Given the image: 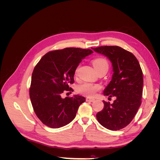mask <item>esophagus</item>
I'll list each match as a JSON object with an SVG mask.
<instances>
[{"label": "esophagus", "instance_id": "obj_1", "mask_svg": "<svg viewBox=\"0 0 160 160\" xmlns=\"http://www.w3.org/2000/svg\"><path fill=\"white\" fill-rule=\"evenodd\" d=\"M87 101H89V102H93V101H95V99L93 98H86Z\"/></svg>", "mask_w": 160, "mask_h": 160}]
</instances>
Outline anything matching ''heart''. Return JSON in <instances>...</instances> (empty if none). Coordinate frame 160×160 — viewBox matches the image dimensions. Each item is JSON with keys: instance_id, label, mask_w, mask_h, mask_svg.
I'll return each instance as SVG.
<instances>
[{"instance_id": "1", "label": "heart", "mask_w": 160, "mask_h": 160, "mask_svg": "<svg viewBox=\"0 0 160 160\" xmlns=\"http://www.w3.org/2000/svg\"><path fill=\"white\" fill-rule=\"evenodd\" d=\"M92 63L94 67V68L97 71V72L102 70V69H107L108 70L109 68V64L107 60L105 59L104 58L102 57H98L96 59H93L92 61ZM77 69L75 71V75L77 73ZM101 89V87L98 84H92V83H84L79 85L77 87V91L78 93L84 95L85 96L92 97L97 92L99 91Z\"/></svg>"}]
</instances>
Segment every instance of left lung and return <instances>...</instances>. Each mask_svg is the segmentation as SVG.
Here are the masks:
<instances>
[{
	"label": "left lung",
	"mask_w": 160,
	"mask_h": 160,
	"mask_svg": "<svg viewBox=\"0 0 160 160\" xmlns=\"http://www.w3.org/2000/svg\"><path fill=\"white\" fill-rule=\"evenodd\" d=\"M92 49L107 57L112 63V79L103 94L115 98L112 104L103 101L104 108L97 113V119L108 129H123L132 122L142 103L143 79L141 67L132 52L120 47L102 46Z\"/></svg>",
	"instance_id": "left-lung-1"
}]
</instances>
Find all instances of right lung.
Segmentation results:
<instances>
[{
    "label": "right lung",
    "instance_id": "right-lung-1",
    "mask_svg": "<svg viewBox=\"0 0 160 160\" xmlns=\"http://www.w3.org/2000/svg\"><path fill=\"white\" fill-rule=\"evenodd\" d=\"M93 51L69 47L48 52L33 70L29 90L35 114L51 128H59L74 119L84 97L75 95L61 98L64 91H72L75 72L82 59Z\"/></svg>",
    "mask_w": 160,
    "mask_h": 160
}]
</instances>
